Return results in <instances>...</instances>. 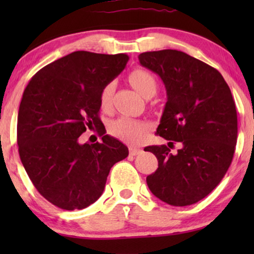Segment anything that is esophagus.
Listing matches in <instances>:
<instances>
[{
	"label": "esophagus",
	"instance_id": "obj_1",
	"mask_svg": "<svg viewBox=\"0 0 254 254\" xmlns=\"http://www.w3.org/2000/svg\"><path fill=\"white\" fill-rule=\"evenodd\" d=\"M141 152H142V150H141V149H138V148H134V147L129 148V155L130 156H136L138 154H141Z\"/></svg>",
	"mask_w": 254,
	"mask_h": 254
}]
</instances>
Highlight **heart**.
Segmentation results:
<instances>
[{"mask_svg":"<svg viewBox=\"0 0 254 254\" xmlns=\"http://www.w3.org/2000/svg\"><path fill=\"white\" fill-rule=\"evenodd\" d=\"M129 82L143 97L148 95H155L157 91V81L155 76L144 69H135L129 74ZM116 89V83L109 82L100 90L99 103L103 110H107L111 106L112 97ZM147 129V126L136 119L128 117H121L113 120L109 126V133L118 140L126 143H137L142 140Z\"/></svg>","mask_w":254,"mask_h":254,"instance_id":"heart-1","label":"heart"}]
</instances>
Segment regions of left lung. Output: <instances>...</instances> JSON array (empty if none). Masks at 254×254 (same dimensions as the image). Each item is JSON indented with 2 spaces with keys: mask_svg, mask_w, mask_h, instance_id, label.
I'll use <instances>...</instances> for the list:
<instances>
[{
  "mask_svg": "<svg viewBox=\"0 0 254 254\" xmlns=\"http://www.w3.org/2000/svg\"><path fill=\"white\" fill-rule=\"evenodd\" d=\"M143 67L162 78L165 104L157 134L180 141L176 155L166 145L144 149L158 159L147 177L149 190L171 206H190L206 197L221 183L235 154L237 111L230 88L220 71L176 50L138 55Z\"/></svg>",
  "mask_w": 254,
  "mask_h": 254,
  "instance_id": "1",
  "label": "left lung"
}]
</instances>
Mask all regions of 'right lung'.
<instances>
[{
  "label": "right lung",
  "instance_id": "add662e5",
  "mask_svg": "<svg viewBox=\"0 0 254 254\" xmlns=\"http://www.w3.org/2000/svg\"><path fill=\"white\" fill-rule=\"evenodd\" d=\"M128 60L127 54L72 52L41 68L24 90L17 120L20 161L38 192L61 209L98 200L111 168L128 156L110 135L102 134L100 143L78 142L86 128L102 125L100 90Z\"/></svg>",
  "mask_w": 254,
  "mask_h": 254
}]
</instances>
